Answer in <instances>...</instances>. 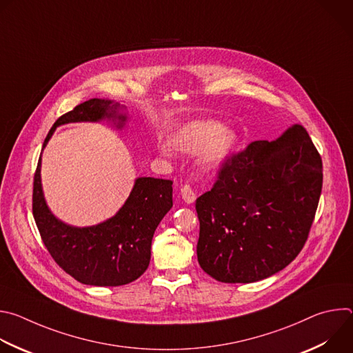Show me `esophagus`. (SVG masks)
<instances>
[{
	"instance_id": "esophagus-1",
	"label": "esophagus",
	"mask_w": 353,
	"mask_h": 353,
	"mask_svg": "<svg viewBox=\"0 0 353 353\" xmlns=\"http://www.w3.org/2000/svg\"><path fill=\"white\" fill-rule=\"evenodd\" d=\"M180 192H181V198L184 199V203H187V204H192L194 201H195V192H194V190L188 185V184H184L183 187H181V190H180Z\"/></svg>"
}]
</instances>
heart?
Instances as JSON below:
<instances>
[{"label":"heart","mask_w":353,"mask_h":353,"mask_svg":"<svg viewBox=\"0 0 353 353\" xmlns=\"http://www.w3.org/2000/svg\"><path fill=\"white\" fill-rule=\"evenodd\" d=\"M236 142L237 135L233 130L212 120L187 123L170 138L172 146L180 152H201V163L207 169L219 168L232 154ZM161 152L162 155H169L166 148H162Z\"/></svg>","instance_id":"1"}]
</instances>
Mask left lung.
Returning <instances> with one entry per match:
<instances>
[{
    "label": "left lung",
    "instance_id": "1",
    "mask_svg": "<svg viewBox=\"0 0 353 353\" xmlns=\"http://www.w3.org/2000/svg\"><path fill=\"white\" fill-rule=\"evenodd\" d=\"M321 187V157L305 127L251 142L196 198L201 268L225 283L257 282L283 270L307 240Z\"/></svg>",
    "mask_w": 353,
    "mask_h": 353
}]
</instances>
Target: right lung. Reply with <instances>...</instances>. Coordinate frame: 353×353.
Wrapping results in <instances>:
<instances>
[{"mask_svg": "<svg viewBox=\"0 0 353 353\" xmlns=\"http://www.w3.org/2000/svg\"><path fill=\"white\" fill-rule=\"evenodd\" d=\"M123 109V105L109 99H89L54 123L43 149L56 128L68 123L109 120L121 130L127 121ZM40 166L41 157L33 180V218L53 260L85 285L120 286L138 279L149 265L154 233L173 207V181L138 177L114 216L94 226L77 228L61 222L48 210Z\"/></svg>", "mask_w": 353, "mask_h": 353, "instance_id": "right-lung-1", "label": "right lung"}]
</instances>
